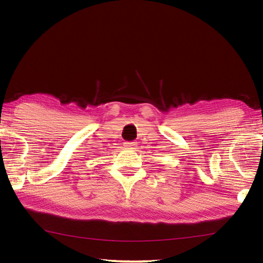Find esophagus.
I'll list each match as a JSON object with an SVG mask.
<instances>
[{"mask_svg":"<svg viewBox=\"0 0 263 263\" xmlns=\"http://www.w3.org/2000/svg\"><path fill=\"white\" fill-rule=\"evenodd\" d=\"M124 147L127 149H135L137 147L136 142H124Z\"/></svg>","mask_w":263,"mask_h":263,"instance_id":"obj_1","label":"esophagus"}]
</instances>
